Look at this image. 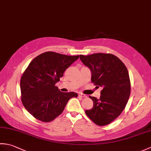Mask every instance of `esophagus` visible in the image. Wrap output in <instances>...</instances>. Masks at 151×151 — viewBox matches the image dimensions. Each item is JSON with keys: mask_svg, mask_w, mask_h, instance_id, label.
Listing matches in <instances>:
<instances>
[{"mask_svg": "<svg viewBox=\"0 0 151 151\" xmlns=\"http://www.w3.org/2000/svg\"><path fill=\"white\" fill-rule=\"evenodd\" d=\"M78 96H79L80 97H82V98L87 97V96H86V95H84V94H82V93H79V94H78Z\"/></svg>", "mask_w": 151, "mask_h": 151, "instance_id": "1", "label": "esophagus"}]
</instances>
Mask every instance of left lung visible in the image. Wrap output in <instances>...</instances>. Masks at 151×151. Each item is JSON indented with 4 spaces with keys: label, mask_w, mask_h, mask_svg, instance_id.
I'll return each instance as SVG.
<instances>
[{
    "label": "left lung",
    "mask_w": 151,
    "mask_h": 151,
    "mask_svg": "<svg viewBox=\"0 0 151 151\" xmlns=\"http://www.w3.org/2000/svg\"><path fill=\"white\" fill-rule=\"evenodd\" d=\"M80 59L91 71V82L102 87L100 99L89 96L93 107L86 110L90 119L99 126L115 120L123 111L130 95V81L127 67L111 54L80 55Z\"/></svg>",
    "instance_id": "8db88e82"
}]
</instances>
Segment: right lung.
Returning <instances> with one entry per match:
<instances>
[{
	"label": "right lung",
	"mask_w": 151,
	"mask_h": 151,
	"mask_svg": "<svg viewBox=\"0 0 151 151\" xmlns=\"http://www.w3.org/2000/svg\"><path fill=\"white\" fill-rule=\"evenodd\" d=\"M79 56L54 52L40 54L32 61L21 76V101L26 110L37 119L49 123L62 113L75 92L63 93L55 86L63 73Z\"/></svg>",
	"instance_id": "1"
}]
</instances>
